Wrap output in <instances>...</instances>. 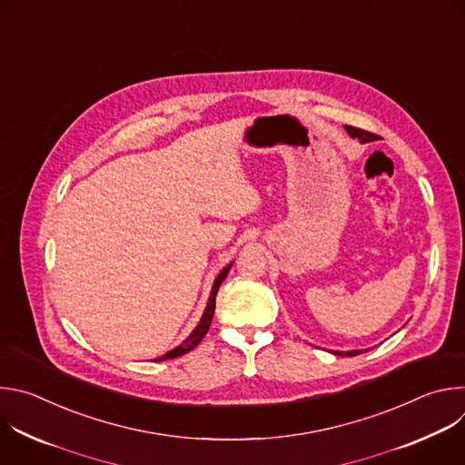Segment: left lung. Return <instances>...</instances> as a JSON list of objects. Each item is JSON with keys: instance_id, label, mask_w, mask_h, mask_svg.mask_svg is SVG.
I'll use <instances>...</instances> for the list:
<instances>
[{"instance_id": "obj_1", "label": "left lung", "mask_w": 465, "mask_h": 465, "mask_svg": "<svg viewBox=\"0 0 465 465\" xmlns=\"http://www.w3.org/2000/svg\"><path fill=\"white\" fill-rule=\"evenodd\" d=\"M346 128V132L348 134L351 136V138H357V140H361V143H368V142H375L377 140V134H371V132H366V130H362V128H355V126H344ZM359 353H362L361 350H351V351H335V355H341V357H355V355H359Z\"/></svg>"}]
</instances>
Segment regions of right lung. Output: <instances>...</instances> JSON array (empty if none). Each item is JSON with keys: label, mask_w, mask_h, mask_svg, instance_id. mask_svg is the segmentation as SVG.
I'll return each instance as SVG.
<instances>
[{"label": "right lung", "mask_w": 465, "mask_h": 465, "mask_svg": "<svg viewBox=\"0 0 465 465\" xmlns=\"http://www.w3.org/2000/svg\"><path fill=\"white\" fill-rule=\"evenodd\" d=\"M232 264H233V261H232L230 264H226V267H224V269L219 272V276L215 278L213 287H212V292H210V298H208V305H206V309H204V314H203L201 322H198V323H196V327L191 331V335H189V337H187L180 346H176L174 350H171V351H167L165 355H162V357L154 359V362L169 361V359H176V357H180V355H183V353L191 351L193 348H196V346H198V342H201V341L204 339V335L208 333V329H210V325H212V320H213V312H215V298H217L219 287H221V283L226 280V276H228V272H230V269H232Z\"/></svg>", "instance_id": "obj_1"}]
</instances>
